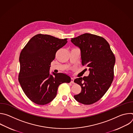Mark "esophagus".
Listing matches in <instances>:
<instances>
[{"label": "esophagus", "instance_id": "34e87169", "mask_svg": "<svg viewBox=\"0 0 133 133\" xmlns=\"http://www.w3.org/2000/svg\"><path fill=\"white\" fill-rule=\"evenodd\" d=\"M70 83H72V84H74V83H75V82H74V78H71Z\"/></svg>", "mask_w": 133, "mask_h": 133}]
</instances>
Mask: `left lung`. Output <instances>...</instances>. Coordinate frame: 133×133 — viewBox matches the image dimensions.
Wrapping results in <instances>:
<instances>
[{
  "instance_id": "8db88e82",
  "label": "left lung",
  "mask_w": 133,
  "mask_h": 133,
  "mask_svg": "<svg viewBox=\"0 0 133 133\" xmlns=\"http://www.w3.org/2000/svg\"><path fill=\"white\" fill-rule=\"evenodd\" d=\"M71 42L81 49L82 64L89 70L88 76L74 80L82 90L74 97L83 104L90 105L98 101L110 86L114 76L115 57L102 37L85 33L71 38Z\"/></svg>"
}]
</instances>
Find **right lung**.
<instances>
[{"label": "right lung", "mask_w": 133, "mask_h": 133, "mask_svg": "<svg viewBox=\"0 0 133 133\" xmlns=\"http://www.w3.org/2000/svg\"><path fill=\"white\" fill-rule=\"evenodd\" d=\"M67 40L37 34L20 54L18 81L27 97L36 104L50 103L55 98L59 85L70 82V77L66 74L53 72L52 76L49 72L56 52L66 45Z\"/></svg>", "instance_id": "obj_1"}]
</instances>
